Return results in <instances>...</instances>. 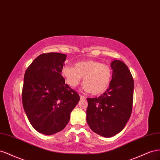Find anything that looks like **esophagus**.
<instances>
[{"label": "esophagus", "instance_id": "34e87169", "mask_svg": "<svg viewBox=\"0 0 160 160\" xmlns=\"http://www.w3.org/2000/svg\"><path fill=\"white\" fill-rule=\"evenodd\" d=\"M80 97L81 99H86V97H84V96H82V95H80Z\"/></svg>", "mask_w": 160, "mask_h": 160}]
</instances>
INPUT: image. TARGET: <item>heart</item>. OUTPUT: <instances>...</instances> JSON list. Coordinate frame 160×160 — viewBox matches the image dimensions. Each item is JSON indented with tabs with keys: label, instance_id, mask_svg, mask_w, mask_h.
I'll return each mask as SVG.
<instances>
[{
	"label": "heart",
	"instance_id": "obj_1",
	"mask_svg": "<svg viewBox=\"0 0 160 160\" xmlns=\"http://www.w3.org/2000/svg\"><path fill=\"white\" fill-rule=\"evenodd\" d=\"M62 74L71 88H76L83 78V90L94 95L104 93L112 79L111 68L96 60H84L74 63V68L63 67Z\"/></svg>",
	"mask_w": 160,
	"mask_h": 160
}]
</instances>
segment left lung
<instances>
[{
	"label": "left lung",
	"instance_id": "8db88e82",
	"mask_svg": "<svg viewBox=\"0 0 160 160\" xmlns=\"http://www.w3.org/2000/svg\"><path fill=\"white\" fill-rule=\"evenodd\" d=\"M112 80L109 88L99 97L87 98L86 121L94 133L111 138L121 132L131 115L134 81L122 61L111 63Z\"/></svg>",
	"mask_w": 160,
	"mask_h": 160
}]
</instances>
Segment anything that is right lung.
Wrapping results in <instances>:
<instances>
[{"label": "right lung", "instance_id": "1", "mask_svg": "<svg viewBox=\"0 0 160 160\" xmlns=\"http://www.w3.org/2000/svg\"><path fill=\"white\" fill-rule=\"evenodd\" d=\"M66 55L41 54L27 68L22 91V106L33 128L51 135L65 128L80 100L62 76Z\"/></svg>", "mask_w": 160, "mask_h": 160}]
</instances>
